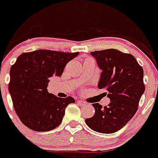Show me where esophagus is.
<instances>
[{
	"label": "esophagus",
	"mask_w": 158,
	"mask_h": 158,
	"mask_svg": "<svg viewBox=\"0 0 158 158\" xmlns=\"http://www.w3.org/2000/svg\"><path fill=\"white\" fill-rule=\"evenodd\" d=\"M78 103H79L81 106H84L86 104V103H85V101H82V100H78Z\"/></svg>",
	"instance_id": "esophagus-1"
}]
</instances>
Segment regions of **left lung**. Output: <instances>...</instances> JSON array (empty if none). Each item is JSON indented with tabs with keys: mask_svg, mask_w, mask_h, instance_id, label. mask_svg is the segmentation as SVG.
<instances>
[{
	"mask_svg": "<svg viewBox=\"0 0 158 158\" xmlns=\"http://www.w3.org/2000/svg\"><path fill=\"white\" fill-rule=\"evenodd\" d=\"M103 70L98 87L108 91L110 103L92 105L95 113L85 119L88 127L99 133L111 134L124 127L138 110L145 90L143 68L131 54L115 49L90 52Z\"/></svg>",
	"mask_w": 158,
	"mask_h": 158,
	"instance_id": "1",
	"label": "left lung"
}]
</instances>
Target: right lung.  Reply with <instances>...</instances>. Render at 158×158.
<instances>
[{"label": "right lung", "mask_w": 158, "mask_h": 158, "mask_svg": "<svg viewBox=\"0 0 158 158\" xmlns=\"http://www.w3.org/2000/svg\"><path fill=\"white\" fill-rule=\"evenodd\" d=\"M79 52L38 50L23 53L11 66L9 83L14 108L29 129L49 131L59 127L73 97L59 98L47 90L50 77H60L64 68Z\"/></svg>", "instance_id": "obj_1"}]
</instances>
